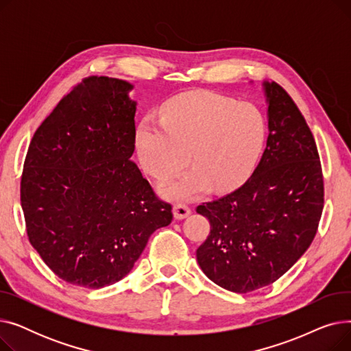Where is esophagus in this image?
Returning a JSON list of instances; mask_svg holds the SVG:
<instances>
[{"label":"esophagus","mask_w":351,"mask_h":351,"mask_svg":"<svg viewBox=\"0 0 351 351\" xmlns=\"http://www.w3.org/2000/svg\"><path fill=\"white\" fill-rule=\"evenodd\" d=\"M189 215H191V208L189 206L183 205V204H175L173 205V216H175V219L182 220V219L188 217Z\"/></svg>","instance_id":"obj_1"}]
</instances>
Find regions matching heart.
<instances>
[{"label": "heart", "mask_w": 351, "mask_h": 351, "mask_svg": "<svg viewBox=\"0 0 351 351\" xmlns=\"http://www.w3.org/2000/svg\"><path fill=\"white\" fill-rule=\"evenodd\" d=\"M266 141V121L252 104L208 90L178 95L162 108L160 122L145 118L135 145L146 172L165 180L191 163L179 179L163 185L171 199L185 200L208 192H229L250 176Z\"/></svg>", "instance_id": "1"}]
</instances>
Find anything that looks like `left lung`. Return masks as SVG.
Instances as JSON below:
<instances>
[{"mask_svg": "<svg viewBox=\"0 0 351 351\" xmlns=\"http://www.w3.org/2000/svg\"><path fill=\"white\" fill-rule=\"evenodd\" d=\"M266 149L234 192L196 208L210 233L197 263L217 286L249 293L278 280L316 236L324 204L317 146L298 105L276 82H263Z\"/></svg>", "mask_w": 351, "mask_h": 351, "instance_id": "left-lung-1", "label": "left lung"}]
</instances>
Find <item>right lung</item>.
I'll return each mask as SVG.
<instances>
[{
  "mask_svg": "<svg viewBox=\"0 0 351 351\" xmlns=\"http://www.w3.org/2000/svg\"><path fill=\"white\" fill-rule=\"evenodd\" d=\"M122 80L88 77L36 129L21 178L29 243L60 279L101 289L132 270L172 222L136 163V102Z\"/></svg>",
  "mask_w": 351,
  "mask_h": 351,
  "instance_id": "add662e5",
  "label": "right lung"
}]
</instances>
